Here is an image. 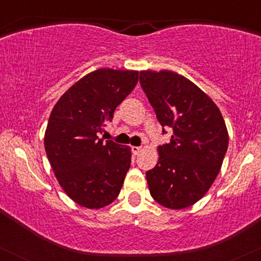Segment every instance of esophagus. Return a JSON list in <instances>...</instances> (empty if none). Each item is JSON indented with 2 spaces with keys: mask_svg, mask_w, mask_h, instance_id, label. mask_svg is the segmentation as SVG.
<instances>
[{
  "mask_svg": "<svg viewBox=\"0 0 261 261\" xmlns=\"http://www.w3.org/2000/svg\"><path fill=\"white\" fill-rule=\"evenodd\" d=\"M141 147H139V146H133V147H131V152H133L134 154H139L140 152H141Z\"/></svg>",
  "mask_w": 261,
  "mask_h": 261,
  "instance_id": "34e87169",
  "label": "esophagus"
}]
</instances>
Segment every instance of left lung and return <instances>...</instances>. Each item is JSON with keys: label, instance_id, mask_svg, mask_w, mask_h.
<instances>
[{"label": "left lung", "instance_id": "8db88e82", "mask_svg": "<svg viewBox=\"0 0 261 261\" xmlns=\"http://www.w3.org/2000/svg\"><path fill=\"white\" fill-rule=\"evenodd\" d=\"M140 83L163 127L173 130L158 147V163L146 173L149 193L162 206L185 208L215 181L228 148L220 109L196 85L172 71H141Z\"/></svg>", "mask_w": 261, "mask_h": 261}]
</instances>
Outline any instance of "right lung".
<instances>
[{
	"label": "right lung",
	"instance_id": "add662e5",
	"mask_svg": "<svg viewBox=\"0 0 261 261\" xmlns=\"http://www.w3.org/2000/svg\"><path fill=\"white\" fill-rule=\"evenodd\" d=\"M137 81V71L100 68L68 88L50 114L47 160L65 193L83 207H104L120 193L131 151L99 135Z\"/></svg>",
	"mask_w": 261,
	"mask_h": 261
}]
</instances>
